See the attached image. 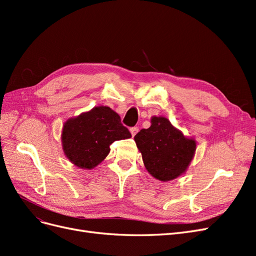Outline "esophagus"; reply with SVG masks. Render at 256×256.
Instances as JSON below:
<instances>
[{
  "instance_id": "obj_1",
  "label": "esophagus",
  "mask_w": 256,
  "mask_h": 256,
  "mask_svg": "<svg viewBox=\"0 0 256 256\" xmlns=\"http://www.w3.org/2000/svg\"><path fill=\"white\" fill-rule=\"evenodd\" d=\"M138 127L130 128V132H131V136H134L138 134Z\"/></svg>"
}]
</instances>
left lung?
I'll return each instance as SVG.
<instances>
[{"label":"left lung","mask_w":256,"mask_h":256,"mask_svg":"<svg viewBox=\"0 0 256 256\" xmlns=\"http://www.w3.org/2000/svg\"><path fill=\"white\" fill-rule=\"evenodd\" d=\"M150 128L134 136L144 166L161 182H168L186 172L196 150V140L186 138L180 130L162 116H152Z\"/></svg>","instance_id":"obj_1"}]
</instances>
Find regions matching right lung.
<instances>
[{
  "mask_svg": "<svg viewBox=\"0 0 256 256\" xmlns=\"http://www.w3.org/2000/svg\"><path fill=\"white\" fill-rule=\"evenodd\" d=\"M131 138L120 115L111 108L99 106L65 122L62 145L65 156L80 168H94L110 152V145Z\"/></svg>",
  "mask_w": 256,
  "mask_h": 256,
  "instance_id": "right-lung-1",
  "label": "right lung"
}]
</instances>
